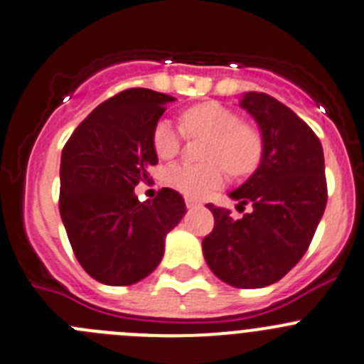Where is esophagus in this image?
I'll return each mask as SVG.
<instances>
[{"instance_id": "34e87169", "label": "esophagus", "mask_w": 364, "mask_h": 364, "mask_svg": "<svg viewBox=\"0 0 364 364\" xmlns=\"http://www.w3.org/2000/svg\"><path fill=\"white\" fill-rule=\"evenodd\" d=\"M186 205H188V209H195V207H198L200 203L193 198H186Z\"/></svg>"}]
</instances>
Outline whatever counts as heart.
Here are the masks:
<instances>
[{"mask_svg": "<svg viewBox=\"0 0 364 364\" xmlns=\"http://www.w3.org/2000/svg\"><path fill=\"white\" fill-rule=\"evenodd\" d=\"M182 127L191 137H207L205 164L176 162L164 173L166 184L189 198H203L225 182V169L232 176H247L262 159V136L254 124L241 123L234 110L216 102L193 105L182 112ZM184 131L169 119L154 128V150L161 159H173L180 150Z\"/></svg>", "mask_w": 364, "mask_h": 364, "instance_id": "heart-1", "label": "heart"}]
</instances>
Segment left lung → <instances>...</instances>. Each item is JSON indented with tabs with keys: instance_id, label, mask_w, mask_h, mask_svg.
I'll return each mask as SVG.
<instances>
[{
	"instance_id": "8db88e82",
	"label": "left lung",
	"mask_w": 364,
	"mask_h": 364,
	"mask_svg": "<svg viewBox=\"0 0 364 364\" xmlns=\"http://www.w3.org/2000/svg\"><path fill=\"white\" fill-rule=\"evenodd\" d=\"M241 107L257 121L262 159L254 175L230 193L252 213L207 203L214 228L203 237V257L214 275L234 288H264L282 279L309 248L327 205L323 148L289 107L264 92H247Z\"/></svg>"
}]
</instances>
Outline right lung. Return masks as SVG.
I'll use <instances>...</instances> for the list:
<instances>
[{
    "instance_id": "1",
    "label": "right lung",
    "mask_w": 364,
    "mask_h": 364,
    "mask_svg": "<svg viewBox=\"0 0 364 364\" xmlns=\"http://www.w3.org/2000/svg\"><path fill=\"white\" fill-rule=\"evenodd\" d=\"M173 96L127 89L96 107L71 134L60 159V218L82 268L107 286L150 275L164 240L186 214L184 198L162 188L154 200L134 193L159 162L154 128Z\"/></svg>"
}]
</instances>
